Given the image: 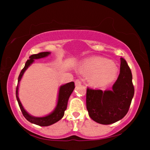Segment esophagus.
<instances>
[{"label":"esophagus","mask_w":150,"mask_h":150,"mask_svg":"<svg viewBox=\"0 0 150 150\" xmlns=\"http://www.w3.org/2000/svg\"><path fill=\"white\" fill-rule=\"evenodd\" d=\"M75 84L76 86H78V85H80L81 84V81L79 79H76L75 81Z\"/></svg>","instance_id":"34e87169"}]
</instances>
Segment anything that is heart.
<instances>
[{
	"label": "heart",
	"mask_w": 150,
	"mask_h": 150,
	"mask_svg": "<svg viewBox=\"0 0 150 150\" xmlns=\"http://www.w3.org/2000/svg\"><path fill=\"white\" fill-rule=\"evenodd\" d=\"M80 71L91 75L90 82L95 87H103L115 79L118 74V68L112 62L105 58L93 57L86 60Z\"/></svg>",
	"instance_id": "heart-1"
}]
</instances>
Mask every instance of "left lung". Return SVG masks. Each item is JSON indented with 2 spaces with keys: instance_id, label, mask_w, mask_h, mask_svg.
<instances>
[{
  "instance_id": "8db88e82",
  "label": "left lung",
  "mask_w": 150,
  "mask_h": 150,
  "mask_svg": "<svg viewBox=\"0 0 150 150\" xmlns=\"http://www.w3.org/2000/svg\"><path fill=\"white\" fill-rule=\"evenodd\" d=\"M120 71L112 90L87 88L86 104L88 115L96 122L110 124L126 116L134 95L131 70L124 58H120Z\"/></svg>"
}]
</instances>
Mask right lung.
Instances as JSON below:
<instances>
[{"instance_id": "1", "label": "right lung", "mask_w": 150, "mask_h": 150, "mask_svg": "<svg viewBox=\"0 0 150 150\" xmlns=\"http://www.w3.org/2000/svg\"><path fill=\"white\" fill-rule=\"evenodd\" d=\"M50 54V52H40L38 54H33L32 55H30L29 57L30 59L27 60L24 67L22 69L21 72L20 73L18 79V85L16 91V99L18 103L20 108L22 111V115H23V116L26 118V120H28L30 122L35 124H36V125H38L40 126H50L53 124L57 122H58L63 118V115H64L65 110H66V108H67L68 100H69L70 95H71L72 92L75 88L74 82H70L67 83V84L61 86L59 91V95H58V100L56 107H55V110L53 111L52 113L50 114L49 115L44 116V117H35V116H33L29 115V114L24 110V108H23V106H22L18 98L19 82L20 80H21L22 75H23L25 71H26L28 69V67L34 62V59L45 57Z\"/></svg>"}]
</instances>
